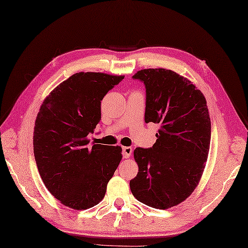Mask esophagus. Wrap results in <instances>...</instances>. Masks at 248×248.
I'll return each instance as SVG.
<instances>
[{"instance_id":"34e87169","label":"esophagus","mask_w":248,"mask_h":248,"mask_svg":"<svg viewBox=\"0 0 248 248\" xmlns=\"http://www.w3.org/2000/svg\"><path fill=\"white\" fill-rule=\"evenodd\" d=\"M122 153H123L124 158H129L132 153V148L130 146H125L122 148Z\"/></svg>"}]
</instances>
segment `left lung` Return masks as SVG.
Segmentation results:
<instances>
[{"instance_id": "left-lung-1", "label": "left lung", "mask_w": 248, "mask_h": 248, "mask_svg": "<svg viewBox=\"0 0 248 248\" xmlns=\"http://www.w3.org/2000/svg\"><path fill=\"white\" fill-rule=\"evenodd\" d=\"M132 78L146 89L145 122L160 128L153 147L135 149L139 172L130 180V190L147 206L166 209L188 198L201 179L211 136L206 100L189 80L170 69H143Z\"/></svg>"}]
</instances>
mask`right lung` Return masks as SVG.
<instances>
[{
	"label": "right lung",
	"instance_id": "right-lung-1",
	"mask_svg": "<svg viewBox=\"0 0 248 248\" xmlns=\"http://www.w3.org/2000/svg\"><path fill=\"white\" fill-rule=\"evenodd\" d=\"M122 76L78 72L54 88L35 120L33 153L50 194L77 210L99 204L122 159V148L89 144L101 101Z\"/></svg>",
	"mask_w": 248,
	"mask_h": 248
}]
</instances>
